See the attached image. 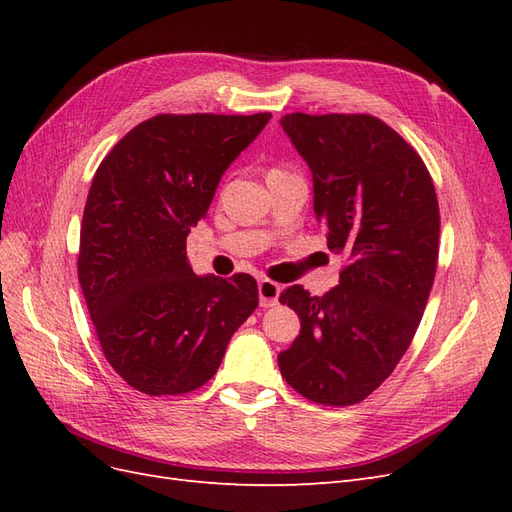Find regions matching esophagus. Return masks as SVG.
<instances>
[{
    "instance_id": "34e87169",
    "label": "esophagus",
    "mask_w": 512,
    "mask_h": 512,
    "mask_svg": "<svg viewBox=\"0 0 512 512\" xmlns=\"http://www.w3.org/2000/svg\"><path fill=\"white\" fill-rule=\"evenodd\" d=\"M280 292H282V286L273 282V280H267V277H262V280L258 282V297H260V305L262 307H273L277 305V299H280Z\"/></svg>"
}]
</instances>
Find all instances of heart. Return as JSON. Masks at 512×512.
<instances>
[{
    "mask_svg": "<svg viewBox=\"0 0 512 512\" xmlns=\"http://www.w3.org/2000/svg\"><path fill=\"white\" fill-rule=\"evenodd\" d=\"M277 175H286V170H284V168H280V166H275V168H271V170H269L267 179H269V177H277Z\"/></svg>",
    "mask_w": 512,
    "mask_h": 512,
    "instance_id": "1",
    "label": "heart"
}]
</instances>
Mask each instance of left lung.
I'll use <instances>...</instances> for the list:
<instances>
[{"label": "left lung", "instance_id": "8db88e82", "mask_svg": "<svg viewBox=\"0 0 512 512\" xmlns=\"http://www.w3.org/2000/svg\"><path fill=\"white\" fill-rule=\"evenodd\" d=\"M314 179L316 220L346 256L322 297L280 294L301 320L277 354L294 391L322 406H352L393 374L423 318L438 267L440 209L425 162L374 115L282 117Z\"/></svg>", "mask_w": 512, "mask_h": 512}]
</instances>
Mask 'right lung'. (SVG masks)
<instances>
[{
    "instance_id": "obj_1",
    "label": "right lung",
    "mask_w": 512,
    "mask_h": 512,
    "mask_svg": "<svg viewBox=\"0 0 512 512\" xmlns=\"http://www.w3.org/2000/svg\"><path fill=\"white\" fill-rule=\"evenodd\" d=\"M256 115H156L108 151L87 194L79 284L106 361L145 395H183L218 371L258 307L252 275H196L185 239L239 153L267 126Z\"/></svg>"
}]
</instances>
